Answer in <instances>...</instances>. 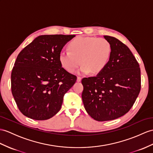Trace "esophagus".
I'll list each match as a JSON object with an SVG mask.
<instances>
[{
	"instance_id": "34e87169",
	"label": "esophagus",
	"mask_w": 153,
	"mask_h": 153,
	"mask_svg": "<svg viewBox=\"0 0 153 153\" xmlns=\"http://www.w3.org/2000/svg\"><path fill=\"white\" fill-rule=\"evenodd\" d=\"M81 79H81V77H80V76H78V77H77V80H77V82H80V81H81Z\"/></svg>"
}]
</instances>
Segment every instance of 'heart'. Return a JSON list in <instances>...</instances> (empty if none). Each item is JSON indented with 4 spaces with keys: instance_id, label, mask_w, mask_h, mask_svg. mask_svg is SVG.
I'll list each match as a JSON object with an SVG mask.
<instances>
[{
    "instance_id": "heart-1",
    "label": "heart",
    "mask_w": 153,
    "mask_h": 153,
    "mask_svg": "<svg viewBox=\"0 0 153 153\" xmlns=\"http://www.w3.org/2000/svg\"><path fill=\"white\" fill-rule=\"evenodd\" d=\"M68 48L70 52L62 51L59 53V63L65 69L71 73L81 62L82 65L79 73L82 74L101 72L108 62L111 52L108 41L94 37H79L69 43Z\"/></svg>"
}]
</instances>
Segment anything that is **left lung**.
Wrapping results in <instances>:
<instances>
[{
    "mask_svg": "<svg viewBox=\"0 0 153 153\" xmlns=\"http://www.w3.org/2000/svg\"><path fill=\"white\" fill-rule=\"evenodd\" d=\"M104 38L111 46L108 62L97 76L82 80L84 108L98 121L113 120L127 113L141 89L140 65L132 52L114 37Z\"/></svg>",
    "mask_w": 153,
    "mask_h": 153,
    "instance_id": "1",
    "label": "left lung"
}]
</instances>
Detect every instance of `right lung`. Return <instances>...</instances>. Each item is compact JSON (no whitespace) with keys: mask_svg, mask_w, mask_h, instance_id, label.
Returning <instances> with one entry per match:
<instances>
[{"mask_svg":"<svg viewBox=\"0 0 153 153\" xmlns=\"http://www.w3.org/2000/svg\"><path fill=\"white\" fill-rule=\"evenodd\" d=\"M75 35L37 37L18 54L11 88L19 110L35 120H46L61 108L64 96L76 76L62 67L59 54Z\"/></svg>","mask_w":153,"mask_h":153,"instance_id":"right-lung-1","label":"right lung"}]
</instances>
